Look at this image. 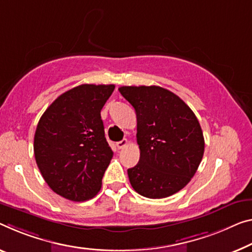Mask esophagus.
I'll list each match as a JSON object with an SVG mask.
<instances>
[{
  "instance_id": "esophagus-1",
  "label": "esophagus",
  "mask_w": 252,
  "mask_h": 252,
  "mask_svg": "<svg viewBox=\"0 0 252 252\" xmlns=\"http://www.w3.org/2000/svg\"><path fill=\"white\" fill-rule=\"evenodd\" d=\"M127 144H128V141H127L126 138H124L123 141H119V142L116 143V146H117V148H118L119 150H122V149L125 148V146H126Z\"/></svg>"
}]
</instances>
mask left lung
<instances>
[{
  "label": "left lung",
  "mask_w": 252,
  "mask_h": 252,
  "mask_svg": "<svg viewBox=\"0 0 252 252\" xmlns=\"http://www.w3.org/2000/svg\"><path fill=\"white\" fill-rule=\"evenodd\" d=\"M137 118L138 163L127 170L131 187L148 198H165L181 190L204 156L202 127L192 110L161 87H121Z\"/></svg>",
  "instance_id": "left-lung-1"
}]
</instances>
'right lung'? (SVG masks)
<instances>
[{
    "instance_id": "1",
    "label": "right lung",
    "mask_w": 252,
    "mask_h": 252,
    "mask_svg": "<svg viewBox=\"0 0 252 252\" xmlns=\"http://www.w3.org/2000/svg\"><path fill=\"white\" fill-rule=\"evenodd\" d=\"M114 90V84H81L61 94L39 119L34 158L50 189L64 198L84 202L101 188L114 152L100 113Z\"/></svg>"
}]
</instances>
